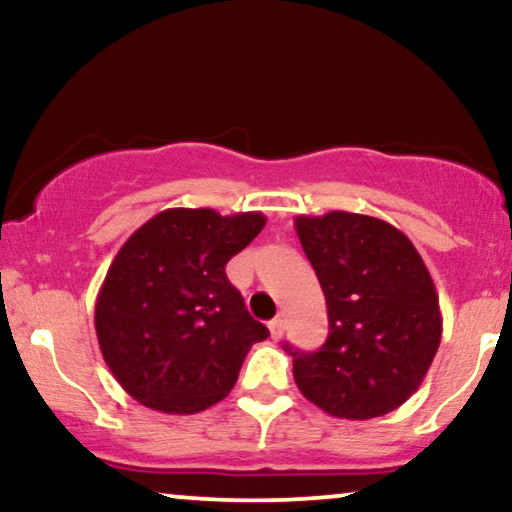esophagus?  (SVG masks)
<instances>
[{
	"instance_id": "1",
	"label": "esophagus",
	"mask_w": 512,
	"mask_h": 512,
	"mask_svg": "<svg viewBox=\"0 0 512 512\" xmlns=\"http://www.w3.org/2000/svg\"><path fill=\"white\" fill-rule=\"evenodd\" d=\"M268 328H270L272 340H279V338H282V335H284V319H282V317L272 319L270 324H268Z\"/></svg>"
}]
</instances>
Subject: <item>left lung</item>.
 <instances>
[{"mask_svg": "<svg viewBox=\"0 0 512 512\" xmlns=\"http://www.w3.org/2000/svg\"><path fill=\"white\" fill-rule=\"evenodd\" d=\"M296 233L328 307L319 352L286 345L298 389L333 417L387 415L415 394L443 335L429 270L415 244L375 216H298Z\"/></svg>", "mask_w": 512, "mask_h": 512, "instance_id": "1", "label": "left lung"}]
</instances>
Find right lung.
Instances as JSON below:
<instances>
[{"mask_svg": "<svg viewBox=\"0 0 512 512\" xmlns=\"http://www.w3.org/2000/svg\"><path fill=\"white\" fill-rule=\"evenodd\" d=\"M265 226L261 212L165 209L137 228L107 270L95 331L118 384L146 408L195 415L235 387L268 328L244 307L226 263Z\"/></svg>", "mask_w": 512, "mask_h": 512, "instance_id": "obj_1", "label": "right lung"}]
</instances>
